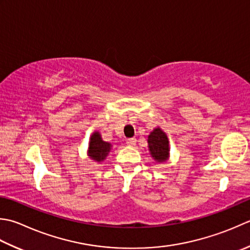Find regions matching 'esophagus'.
I'll use <instances>...</instances> for the list:
<instances>
[{
	"label": "esophagus",
	"instance_id": "obj_1",
	"mask_svg": "<svg viewBox=\"0 0 250 250\" xmlns=\"http://www.w3.org/2000/svg\"><path fill=\"white\" fill-rule=\"evenodd\" d=\"M135 143H136V140L134 138H131V139L126 140V144H128L129 146H133V145H135Z\"/></svg>",
	"mask_w": 250,
	"mask_h": 250
}]
</instances>
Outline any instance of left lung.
<instances>
[{
    "label": "left lung",
    "mask_w": 250,
    "mask_h": 250,
    "mask_svg": "<svg viewBox=\"0 0 250 250\" xmlns=\"http://www.w3.org/2000/svg\"><path fill=\"white\" fill-rule=\"evenodd\" d=\"M148 147L150 155L156 161L163 163L167 160L169 154V141L167 135L161 131V129H155L148 135Z\"/></svg>",
    "instance_id": "8db88e82"
}]
</instances>
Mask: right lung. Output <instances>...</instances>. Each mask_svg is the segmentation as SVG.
Listing matches in <instances>:
<instances>
[{
  "mask_svg": "<svg viewBox=\"0 0 250 250\" xmlns=\"http://www.w3.org/2000/svg\"><path fill=\"white\" fill-rule=\"evenodd\" d=\"M110 150V144L106 143L102 140L99 132H95L91 136V141L89 144V155L92 159L96 161L104 160L105 157Z\"/></svg>",
  "mask_w": 250,
  "mask_h": 250,
  "instance_id": "obj_1",
  "label": "right lung"
}]
</instances>
